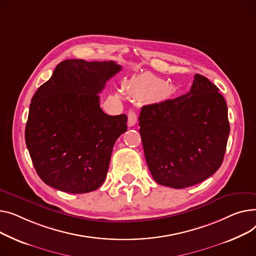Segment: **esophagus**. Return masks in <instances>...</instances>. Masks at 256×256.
<instances>
[{
    "instance_id": "1",
    "label": "esophagus",
    "mask_w": 256,
    "mask_h": 256,
    "mask_svg": "<svg viewBox=\"0 0 256 256\" xmlns=\"http://www.w3.org/2000/svg\"><path fill=\"white\" fill-rule=\"evenodd\" d=\"M136 123H138V114H136V112H133V110H130L128 112V126L132 127Z\"/></svg>"
}]
</instances>
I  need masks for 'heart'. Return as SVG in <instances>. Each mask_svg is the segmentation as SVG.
<instances>
[{"label": "heart", "mask_w": 256, "mask_h": 256, "mask_svg": "<svg viewBox=\"0 0 256 256\" xmlns=\"http://www.w3.org/2000/svg\"><path fill=\"white\" fill-rule=\"evenodd\" d=\"M146 84H151L154 88H159V86H163L162 80H153L148 76H142V78H140L138 80L130 82L128 84V88L130 90V91H135V88H138V86H144Z\"/></svg>", "instance_id": "b5f03b06"}]
</instances>
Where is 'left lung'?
<instances>
[{"label": "left lung", "instance_id": "1", "mask_svg": "<svg viewBox=\"0 0 256 256\" xmlns=\"http://www.w3.org/2000/svg\"><path fill=\"white\" fill-rule=\"evenodd\" d=\"M140 133L148 168L163 186L196 185L221 166L230 135L219 88L195 74L190 92L142 108Z\"/></svg>", "mask_w": 256, "mask_h": 256}]
</instances>
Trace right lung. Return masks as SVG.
<instances>
[{"mask_svg":"<svg viewBox=\"0 0 256 256\" xmlns=\"http://www.w3.org/2000/svg\"><path fill=\"white\" fill-rule=\"evenodd\" d=\"M122 67L114 61L65 60L30 104L24 138L42 181L68 193L98 189L106 178L127 116H108L99 93Z\"/></svg>","mask_w":256,"mask_h":256,"instance_id":"add662e5","label":"right lung"}]
</instances>
